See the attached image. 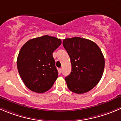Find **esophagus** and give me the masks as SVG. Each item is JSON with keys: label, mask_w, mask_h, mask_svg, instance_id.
Here are the masks:
<instances>
[{"label": "esophagus", "mask_w": 121, "mask_h": 121, "mask_svg": "<svg viewBox=\"0 0 121 121\" xmlns=\"http://www.w3.org/2000/svg\"><path fill=\"white\" fill-rule=\"evenodd\" d=\"M58 71H59V73H61L62 72V68H60L59 69Z\"/></svg>", "instance_id": "1"}]
</instances>
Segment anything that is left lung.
I'll use <instances>...</instances> for the list:
<instances>
[{"label":"left lung","instance_id":"8db88e82","mask_svg":"<svg viewBox=\"0 0 121 121\" xmlns=\"http://www.w3.org/2000/svg\"><path fill=\"white\" fill-rule=\"evenodd\" d=\"M71 60L72 70L65 77L71 91L82 94L93 89L100 80L104 68V58L99 47L93 41L81 37L63 41Z\"/></svg>","mask_w":121,"mask_h":121}]
</instances>
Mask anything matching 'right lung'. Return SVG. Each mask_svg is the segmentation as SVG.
Segmentation results:
<instances>
[{"instance_id": "right-lung-1", "label": "right lung", "mask_w": 121, "mask_h": 121, "mask_svg": "<svg viewBox=\"0 0 121 121\" xmlns=\"http://www.w3.org/2000/svg\"><path fill=\"white\" fill-rule=\"evenodd\" d=\"M62 43L60 39L43 35L31 39L21 49L17 68L25 85L33 91L49 90L58 77L52 53Z\"/></svg>"}]
</instances>
